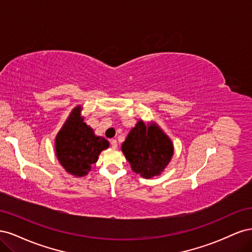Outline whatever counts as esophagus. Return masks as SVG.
Listing matches in <instances>:
<instances>
[{
    "instance_id": "34e87169",
    "label": "esophagus",
    "mask_w": 252,
    "mask_h": 252,
    "mask_svg": "<svg viewBox=\"0 0 252 252\" xmlns=\"http://www.w3.org/2000/svg\"><path fill=\"white\" fill-rule=\"evenodd\" d=\"M110 144H111V147L112 148H117L118 147V142H117V140H110Z\"/></svg>"
}]
</instances>
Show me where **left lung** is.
Segmentation results:
<instances>
[{
  "label": "left lung",
  "mask_w": 252,
  "mask_h": 252,
  "mask_svg": "<svg viewBox=\"0 0 252 252\" xmlns=\"http://www.w3.org/2000/svg\"><path fill=\"white\" fill-rule=\"evenodd\" d=\"M122 151L132 171L144 179H152L168 166L174 148L171 139L157 123L146 124L139 120L122 144Z\"/></svg>",
  "instance_id": "left-lung-1"
}]
</instances>
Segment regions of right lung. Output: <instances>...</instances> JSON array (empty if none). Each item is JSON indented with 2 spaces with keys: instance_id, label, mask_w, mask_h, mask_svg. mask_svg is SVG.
<instances>
[{
  "instance_id": "1",
  "label": "right lung",
  "mask_w": 252,
  "mask_h": 252,
  "mask_svg": "<svg viewBox=\"0 0 252 252\" xmlns=\"http://www.w3.org/2000/svg\"><path fill=\"white\" fill-rule=\"evenodd\" d=\"M81 105L75 106L56 136V156L63 168L75 178L88 174L101 152L109 142L94 134V129L84 122Z\"/></svg>"
}]
</instances>
